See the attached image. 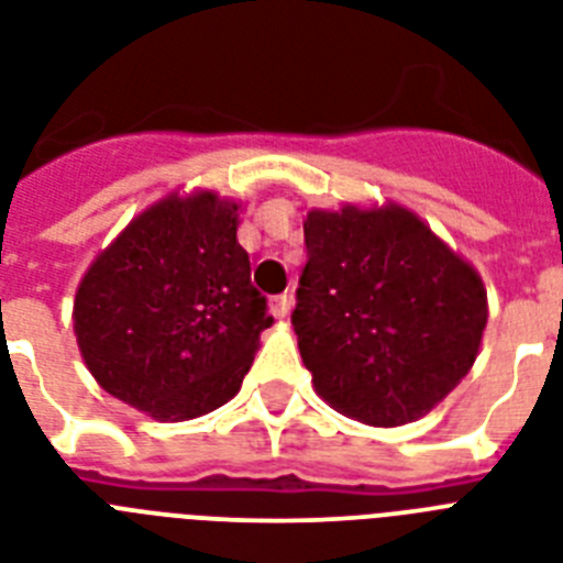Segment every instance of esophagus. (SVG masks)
<instances>
[{"label":"esophagus","mask_w":563,"mask_h":563,"mask_svg":"<svg viewBox=\"0 0 563 563\" xmlns=\"http://www.w3.org/2000/svg\"><path fill=\"white\" fill-rule=\"evenodd\" d=\"M291 309V297L289 295H277L272 297V314L274 318H286Z\"/></svg>","instance_id":"34e87169"}]
</instances>
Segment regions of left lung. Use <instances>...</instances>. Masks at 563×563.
<instances>
[{
    "instance_id": "8db88e82",
    "label": "left lung",
    "mask_w": 563,
    "mask_h": 563,
    "mask_svg": "<svg viewBox=\"0 0 563 563\" xmlns=\"http://www.w3.org/2000/svg\"><path fill=\"white\" fill-rule=\"evenodd\" d=\"M303 240L291 327L318 396L376 428L428 413L477 358V272L396 205L312 210Z\"/></svg>"
}]
</instances>
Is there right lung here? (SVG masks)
<instances>
[{
  "instance_id": "add662e5",
  "label": "right lung",
  "mask_w": 563,
  "mask_h": 563,
  "mask_svg": "<svg viewBox=\"0 0 563 563\" xmlns=\"http://www.w3.org/2000/svg\"><path fill=\"white\" fill-rule=\"evenodd\" d=\"M236 225V205L217 194L170 196L91 263L75 332L103 390L162 422L236 396L272 327Z\"/></svg>"
}]
</instances>
